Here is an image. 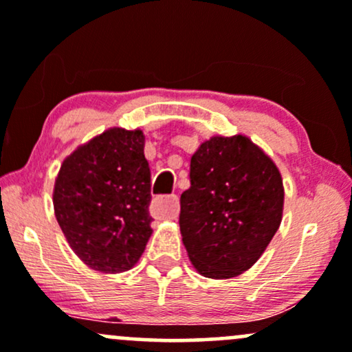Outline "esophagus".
<instances>
[{
    "mask_svg": "<svg viewBox=\"0 0 352 352\" xmlns=\"http://www.w3.org/2000/svg\"><path fill=\"white\" fill-rule=\"evenodd\" d=\"M152 208L153 212H155V215L165 217V218H175L179 215V210H180L179 197L177 195L155 197V199H153Z\"/></svg>",
    "mask_w": 352,
    "mask_h": 352,
    "instance_id": "1",
    "label": "esophagus"
}]
</instances>
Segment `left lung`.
Segmentation results:
<instances>
[{
  "mask_svg": "<svg viewBox=\"0 0 352 352\" xmlns=\"http://www.w3.org/2000/svg\"><path fill=\"white\" fill-rule=\"evenodd\" d=\"M283 180L248 137H212L190 160L180 197L188 258L207 278H232L256 263L281 223Z\"/></svg>",
  "mask_w": 352,
  "mask_h": 352,
  "instance_id": "1",
  "label": "left lung"
}]
</instances>
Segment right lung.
<instances>
[{
  "mask_svg": "<svg viewBox=\"0 0 352 352\" xmlns=\"http://www.w3.org/2000/svg\"><path fill=\"white\" fill-rule=\"evenodd\" d=\"M142 131L111 129L72 152L54 185L64 236L92 270H131L152 235L151 168Z\"/></svg>",
  "mask_w": 352,
  "mask_h": 352,
  "instance_id": "1",
  "label": "right lung"
}]
</instances>
